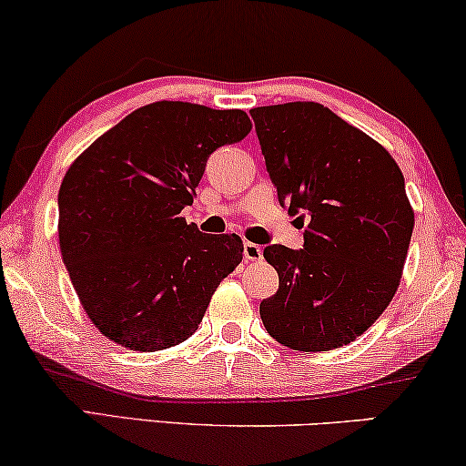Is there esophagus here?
<instances>
[{
  "instance_id": "1",
  "label": "esophagus",
  "mask_w": 466,
  "mask_h": 466,
  "mask_svg": "<svg viewBox=\"0 0 466 466\" xmlns=\"http://www.w3.org/2000/svg\"><path fill=\"white\" fill-rule=\"evenodd\" d=\"M245 259L247 261H259L261 258H264V248H261L259 245H255V242H245Z\"/></svg>"
}]
</instances>
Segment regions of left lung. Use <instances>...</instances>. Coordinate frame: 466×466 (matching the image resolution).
I'll return each mask as SVG.
<instances>
[{
	"label": "left lung",
	"instance_id": "1",
	"mask_svg": "<svg viewBox=\"0 0 466 466\" xmlns=\"http://www.w3.org/2000/svg\"><path fill=\"white\" fill-rule=\"evenodd\" d=\"M280 207L299 213L304 248L268 245L279 291L259 304L266 331L304 352L350 344L395 296L414 213L386 149L320 103L251 109Z\"/></svg>",
	"mask_w": 466,
	"mask_h": 466
}]
</instances>
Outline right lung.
I'll use <instances>...</instances> for the list:
<instances>
[{
	"label": "right lung",
	"mask_w": 466,
	"mask_h": 466,
	"mask_svg": "<svg viewBox=\"0 0 466 466\" xmlns=\"http://www.w3.org/2000/svg\"><path fill=\"white\" fill-rule=\"evenodd\" d=\"M251 130L240 109L183 101L139 107L99 137L58 189V240L96 329L154 352L198 329L218 285L242 261L236 234L181 218L215 149Z\"/></svg>",
	"instance_id": "obj_1"
}]
</instances>
